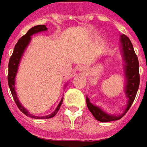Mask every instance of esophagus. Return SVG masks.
<instances>
[{
    "label": "esophagus",
    "mask_w": 147,
    "mask_h": 147,
    "mask_svg": "<svg viewBox=\"0 0 147 147\" xmlns=\"http://www.w3.org/2000/svg\"><path fill=\"white\" fill-rule=\"evenodd\" d=\"M80 71H81L82 72H84V73H85V71H86V70H85V68H81V69H80Z\"/></svg>",
    "instance_id": "esophagus-1"
}]
</instances>
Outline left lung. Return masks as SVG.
I'll list each match as a JSON object with an SVG mask.
<instances>
[{
  "label": "left lung",
  "mask_w": 147,
  "mask_h": 147,
  "mask_svg": "<svg viewBox=\"0 0 147 147\" xmlns=\"http://www.w3.org/2000/svg\"><path fill=\"white\" fill-rule=\"evenodd\" d=\"M121 47L123 60L125 61V77L126 85L125 88V93L126 97L128 98V104L125 111L123 114L120 115H109L104 112L103 110L97 106H95L90 103V100L86 96V104L88 109L92 113L94 118L101 122H108L120 119L123 117L133 103L136 96L137 93L139 86H140V72H139V61L137 55L136 54L129 38L122 34L121 36Z\"/></svg>",
  "instance_id": "1"
}]
</instances>
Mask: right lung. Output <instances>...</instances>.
<instances>
[{"instance_id":"add662e5","label":"right lung","mask_w":147,"mask_h":147,"mask_svg":"<svg viewBox=\"0 0 147 147\" xmlns=\"http://www.w3.org/2000/svg\"><path fill=\"white\" fill-rule=\"evenodd\" d=\"M46 30H47V28L45 25L36 26L32 27V28L29 29L26 34L22 36L18 40V41L16 44L14 51H13L12 55L10 57L9 63H8L7 82H8V86H9L10 90H11V95L13 96V99H14V100L16 102V105L18 106V107L19 108V110L21 111L22 112L25 114L26 116H29V117L32 118H36V119H47V118H51L54 116H55V115L57 114V111H59L61 105L62 104L63 98L61 99V100L60 101L59 104H58V106L57 107L56 110L52 114L47 115V116H43V117L36 116V115H33L32 114H30L29 112H28V111L20 104V102L18 100V97H17L16 90H15V82H16V74H17V71H18V65H19V62H20V60H21L22 56L25 50L27 47V46L29 45V42L31 40V36H32L35 33L43 32V31H46Z\"/></svg>"}]
</instances>
